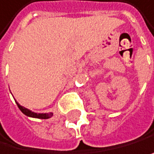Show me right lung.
Returning a JSON list of instances; mask_svg holds the SVG:
<instances>
[{"instance_id": "add662e5", "label": "right lung", "mask_w": 154, "mask_h": 154, "mask_svg": "<svg viewBox=\"0 0 154 154\" xmlns=\"http://www.w3.org/2000/svg\"><path fill=\"white\" fill-rule=\"evenodd\" d=\"M16 101V100H15ZM18 108L20 109V110L23 112L24 115H26L28 117H32V118H38V119H48V118L52 117L53 113L52 112H49V113H37V112H34V111H31L30 109L24 108V106H21L18 102H16Z\"/></svg>"}]
</instances>
